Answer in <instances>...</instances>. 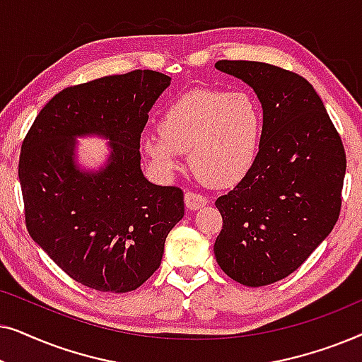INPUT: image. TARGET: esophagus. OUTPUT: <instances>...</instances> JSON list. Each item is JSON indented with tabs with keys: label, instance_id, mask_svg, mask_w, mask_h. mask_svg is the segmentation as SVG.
<instances>
[{
	"label": "esophagus",
	"instance_id": "obj_1",
	"mask_svg": "<svg viewBox=\"0 0 362 362\" xmlns=\"http://www.w3.org/2000/svg\"><path fill=\"white\" fill-rule=\"evenodd\" d=\"M185 204L189 211H197L202 206L207 204V199L202 194H197L194 191H186L185 192Z\"/></svg>",
	"mask_w": 362,
	"mask_h": 362
}]
</instances>
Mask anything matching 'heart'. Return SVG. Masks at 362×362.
<instances>
[{
    "label": "heart",
    "instance_id": "b5f03b06",
    "mask_svg": "<svg viewBox=\"0 0 362 362\" xmlns=\"http://www.w3.org/2000/svg\"><path fill=\"white\" fill-rule=\"evenodd\" d=\"M262 127V108L252 93L196 88L166 107L160 133L143 138L141 148L163 175H173L180 153H187L189 168L204 185L230 186L254 165Z\"/></svg>",
    "mask_w": 362,
    "mask_h": 362
}]
</instances>
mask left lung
<instances>
[{
	"label": "left lung",
	"instance_id": "1",
	"mask_svg": "<svg viewBox=\"0 0 362 362\" xmlns=\"http://www.w3.org/2000/svg\"><path fill=\"white\" fill-rule=\"evenodd\" d=\"M216 69L249 83L264 110L254 165L216 201L222 216L216 260L242 285H270L293 274L333 230L344 146L320 95L298 74L254 61H219Z\"/></svg>",
	"mask_w": 362,
	"mask_h": 362
}]
</instances>
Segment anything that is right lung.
I'll return each mask as SVG.
<instances>
[{
    "instance_id": "obj_1",
    "label": "right lung",
    "mask_w": 362,
    "mask_h": 362,
    "mask_svg": "<svg viewBox=\"0 0 362 362\" xmlns=\"http://www.w3.org/2000/svg\"><path fill=\"white\" fill-rule=\"evenodd\" d=\"M170 82L133 71L64 88L23 141L18 175L29 235L88 288L127 293L145 284L185 216L180 187L153 185L140 168L148 112ZM83 134L111 140L107 165L95 173L73 160L75 136Z\"/></svg>"
}]
</instances>
